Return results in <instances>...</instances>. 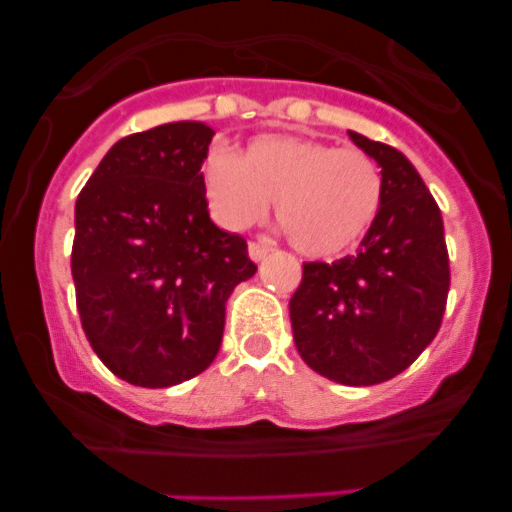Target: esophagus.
I'll return each instance as SVG.
<instances>
[{"label": "esophagus", "instance_id": "obj_1", "mask_svg": "<svg viewBox=\"0 0 512 512\" xmlns=\"http://www.w3.org/2000/svg\"><path fill=\"white\" fill-rule=\"evenodd\" d=\"M270 252H272V242L270 240H252L250 242V257L255 262L265 260V257L270 255Z\"/></svg>", "mask_w": 512, "mask_h": 512}]
</instances>
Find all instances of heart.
Returning <instances> with one entry per match:
<instances>
[{"instance_id": "obj_1", "label": "heart", "mask_w": 512, "mask_h": 512, "mask_svg": "<svg viewBox=\"0 0 512 512\" xmlns=\"http://www.w3.org/2000/svg\"><path fill=\"white\" fill-rule=\"evenodd\" d=\"M210 210L230 230L257 223L275 203L280 230L307 257L347 255L381 208L384 180L374 158L299 136H260L235 156L205 160Z\"/></svg>"}]
</instances>
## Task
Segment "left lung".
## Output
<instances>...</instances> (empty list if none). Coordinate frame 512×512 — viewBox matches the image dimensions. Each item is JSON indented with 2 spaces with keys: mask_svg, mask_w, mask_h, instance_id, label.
I'll return each instance as SVG.
<instances>
[{
  "mask_svg": "<svg viewBox=\"0 0 512 512\" xmlns=\"http://www.w3.org/2000/svg\"><path fill=\"white\" fill-rule=\"evenodd\" d=\"M349 138L381 165L379 215L356 255L304 262L289 319L309 369L344 386H371L409 369L433 342L451 267L441 210L411 160L361 133Z\"/></svg>",
  "mask_w": 512,
  "mask_h": 512,
  "instance_id": "obj_1",
  "label": "left lung"
}]
</instances>
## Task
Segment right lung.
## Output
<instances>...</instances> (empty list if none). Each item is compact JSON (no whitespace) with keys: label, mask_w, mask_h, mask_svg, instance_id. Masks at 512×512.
<instances>
[{"label":"right lung","mask_w":512,"mask_h":512,"mask_svg":"<svg viewBox=\"0 0 512 512\" xmlns=\"http://www.w3.org/2000/svg\"><path fill=\"white\" fill-rule=\"evenodd\" d=\"M213 136L205 123L178 121L121 138L76 200L81 327L133 386L165 389L208 369L227 297L257 272L245 237L210 220L200 168Z\"/></svg>","instance_id":"obj_1"}]
</instances>
